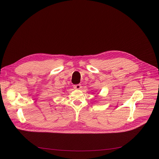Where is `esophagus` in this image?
<instances>
[{
    "label": "esophagus",
    "instance_id": "1",
    "mask_svg": "<svg viewBox=\"0 0 159 159\" xmlns=\"http://www.w3.org/2000/svg\"><path fill=\"white\" fill-rule=\"evenodd\" d=\"M81 85L80 84H76V85H74L73 86V88H75V89H80L81 88Z\"/></svg>",
    "mask_w": 159,
    "mask_h": 159
}]
</instances>
